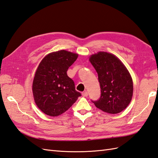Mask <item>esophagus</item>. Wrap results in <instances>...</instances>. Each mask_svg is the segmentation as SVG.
<instances>
[{
	"instance_id": "obj_1",
	"label": "esophagus",
	"mask_w": 158,
	"mask_h": 158,
	"mask_svg": "<svg viewBox=\"0 0 158 158\" xmlns=\"http://www.w3.org/2000/svg\"><path fill=\"white\" fill-rule=\"evenodd\" d=\"M82 95L83 96V97H87L88 96V92L87 91H83V93H82Z\"/></svg>"
}]
</instances>
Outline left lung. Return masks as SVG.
<instances>
[{"label": "left lung", "instance_id": "left-lung-1", "mask_svg": "<svg viewBox=\"0 0 158 158\" xmlns=\"http://www.w3.org/2000/svg\"><path fill=\"white\" fill-rule=\"evenodd\" d=\"M92 65L98 74L101 96L92 101L103 111L119 114L131 102L133 81L127 68L115 55L107 52H98L89 57Z\"/></svg>", "mask_w": 158, "mask_h": 158}]
</instances>
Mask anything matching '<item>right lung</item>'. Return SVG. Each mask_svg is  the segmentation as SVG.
Wrapping results in <instances>:
<instances>
[{
	"instance_id": "obj_1",
	"label": "right lung",
	"mask_w": 158,
	"mask_h": 158,
	"mask_svg": "<svg viewBox=\"0 0 158 158\" xmlns=\"http://www.w3.org/2000/svg\"><path fill=\"white\" fill-rule=\"evenodd\" d=\"M78 54L65 50L52 52L44 56L36 71L33 94L36 105L51 117L61 115L81 95L67 71Z\"/></svg>"
}]
</instances>
